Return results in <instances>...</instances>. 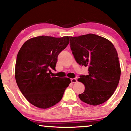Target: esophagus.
<instances>
[{"instance_id": "esophagus-1", "label": "esophagus", "mask_w": 131, "mask_h": 131, "mask_svg": "<svg viewBox=\"0 0 131 131\" xmlns=\"http://www.w3.org/2000/svg\"><path fill=\"white\" fill-rule=\"evenodd\" d=\"M71 82L72 83H75L77 82V79L76 78H73V79H71Z\"/></svg>"}]
</instances>
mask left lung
Segmentation results:
<instances>
[{"instance_id": "left-lung-1", "label": "left lung", "mask_w": 131, "mask_h": 131, "mask_svg": "<svg viewBox=\"0 0 131 131\" xmlns=\"http://www.w3.org/2000/svg\"><path fill=\"white\" fill-rule=\"evenodd\" d=\"M70 49L77 63L88 66V75H80L84 92L79 95L83 102L97 105L108 100L117 89L121 68L117 50L107 39L89 34L69 37Z\"/></svg>"}]
</instances>
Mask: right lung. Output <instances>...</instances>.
Listing matches in <instances>:
<instances>
[{
	"label": "right lung",
	"mask_w": 131,
	"mask_h": 131,
	"mask_svg": "<svg viewBox=\"0 0 131 131\" xmlns=\"http://www.w3.org/2000/svg\"><path fill=\"white\" fill-rule=\"evenodd\" d=\"M69 43V37L39 36L28 39L18 51L15 78L21 92L29 103L46 109L59 103L71 81L51 77L58 56Z\"/></svg>",
	"instance_id": "obj_1"
}]
</instances>
